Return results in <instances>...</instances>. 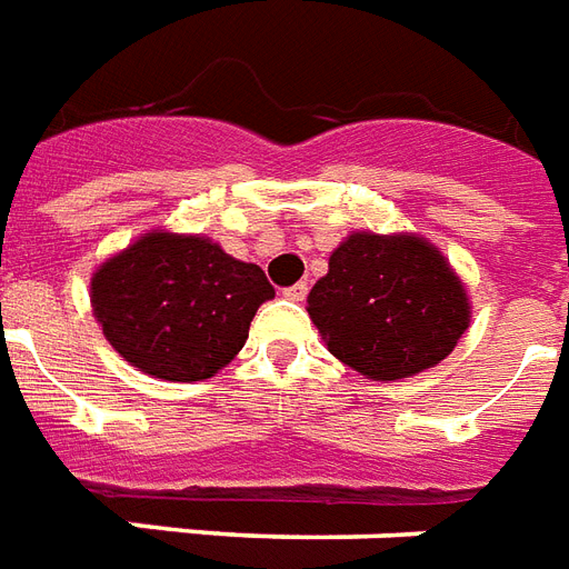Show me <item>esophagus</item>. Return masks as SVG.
<instances>
[{"instance_id": "obj_1", "label": "esophagus", "mask_w": 569, "mask_h": 569, "mask_svg": "<svg viewBox=\"0 0 569 569\" xmlns=\"http://www.w3.org/2000/svg\"><path fill=\"white\" fill-rule=\"evenodd\" d=\"M283 295L289 301H303V295H307V283H295L289 289H283Z\"/></svg>"}]
</instances>
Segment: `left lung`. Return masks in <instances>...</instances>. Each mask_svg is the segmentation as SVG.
<instances>
[{
    "label": "left lung",
    "mask_w": 569,
    "mask_h": 569,
    "mask_svg": "<svg viewBox=\"0 0 569 569\" xmlns=\"http://www.w3.org/2000/svg\"><path fill=\"white\" fill-rule=\"evenodd\" d=\"M307 303L328 352L376 381L436 367L468 328L466 289L445 256L415 236L355 232Z\"/></svg>",
    "instance_id": "left-lung-1"
}]
</instances>
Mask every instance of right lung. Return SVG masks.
<instances>
[{
  "mask_svg": "<svg viewBox=\"0 0 569 569\" xmlns=\"http://www.w3.org/2000/svg\"><path fill=\"white\" fill-rule=\"evenodd\" d=\"M274 298L266 271L208 238L149 232L92 277L103 337L133 367L167 381H202L247 340L259 303Z\"/></svg>",
  "mask_w": 569,
  "mask_h": 569,
  "instance_id": "add662e5",
  "label": "right lung"
}]
</instances>
